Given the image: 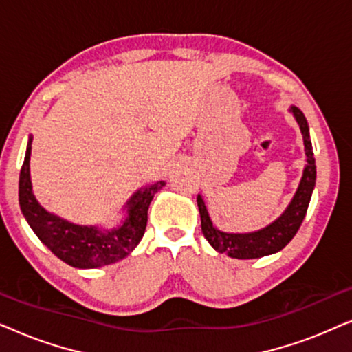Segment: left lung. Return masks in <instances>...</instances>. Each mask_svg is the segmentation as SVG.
<instances>
[{"instance_id": "obj_1", "label": "left lung", "mask_w": 352, "mask_h": 352, "mask_svg": "<svg viewBox=\"0 0 352 352\" xmlns=\"http://www.w3.org/2000/svg\"><path fill=\"white\" fill-rule=\"evenodd\" d=\"M292 112L295 113V118L305 138V148L307 157V165L302 173L300 187H298L295 197H293L292 204L288 205L280 218L274 221L271 226L266 229L258 230L252 234H226L221 232L211 223L208 211L201 200V197H197V205H199L200 219H201V232L205 239L208 240L211 247L216 252L229 254L230 258L237 259H254L266 256L280 252L283 247L290 243V240L295 237L298 229L305 219L307 206L312 195V189L316 186V160L314 153H312V144L309 138V126L302 112L296 107H292Z\"/></svg>"}]
</instances>
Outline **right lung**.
<instances>
[{
	"instance_id": "1",
	"label": "right lung",
	"mask_w": 352,
	"mask_h": 352,
	"mask_svg": "<svg viewBox=\"0 0 352 352\" xmlns=\"http://www.w3.org/2000/svg\"><path fill=\"white\" fill-rule=\"evenodd\" d=\"M30 152L32 138L28 139L25 160L19 176V204L33 232L57 258L69 266L93 269L117 263L138 247L146 232L148 205L165 182H155L151 187L139 190L129 200L128 218L124 223L110 232H100L96 228L67 223L47 213L38 204L32 192Z\"/></svg>"
}]
</instances>
